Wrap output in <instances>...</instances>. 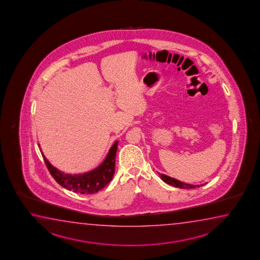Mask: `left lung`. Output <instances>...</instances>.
<instances>
[{
    "label": "left lung",
    "instance_id": "1",
    "mask_svg": "<svg viewBox=\"0 0 260 260\" xmlns=\"http://www.w3.org/2000/svg\"><path fill=\"white\" fill-rule=\"evenodd\" d=\"M160 177H161V179L164 181L165 183L171 184V185L175 186V187L183 188V189H192V188L199 187L200 186V185L185 184V183H183V182H181L179 180H176L175 178H173V177H170V176H166L164 174H161ZM201 185H203V184H201Z\"/></svg>",
    "mask_w": 260,
    "mask_h": 260
}]
</instances>
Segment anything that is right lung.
Instances as JSON below:
<instances>
[{
	"label": "right lung",
	"instance_id": "add662e5",
	"mask_svg": "<svg viewBox=\"0 0 260 260\" xmlns=\"http://www.w3.org/2000/svg\"><path fill=\"white\" fill-rule=\"evenodd\" d=\"M118 141H115L110 148L107 156L104 162L97 168L89 172L71 175L61 172L57 168L53 167L48 162L46 156L41 154L44 158L45 163L48 171L51 174L53 178L63 187L69 191L80 193V194H92L98 192L105 187L111 182L112 176L115 172V156L117 153Z\"/></svg>",
	"mask_w": 260,
	"mask_h": 260
}]
</instances>
